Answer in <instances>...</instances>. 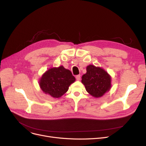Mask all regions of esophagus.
Listing matches in <instances>:
<instances>
[{"mask_svg":"<svg viewBox=\"0 0 146 146\" xmlns=\"http://www.w3.org/2000/svg\"><path fill=\"white\" fill-rule=\"evenodd\" d=\"M76 79H77V80H80V74H79V75H77L76 76Z\"/></svg>","mask_w":146,"mask_h":146,"instance_id":"esophagus-1","label":"esophagus"}]
</instances>
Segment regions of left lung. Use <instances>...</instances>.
Segmentation results:
<instances>
[{"label":"left lung","mask_w":146,"mask_h":146,"mask_svg":"<svg viewBox=\"0 0 146 146\" xmlns=\"http://www.w3.org/2000/svg\"><path fill=\"white\" fill-rule=\"evenodd\" d=\"M82 83L92 96L100 98L111 88V77L103 68L94 65L86 67V73L82 78Z\"/></svg>","instance_id":"obj_1"}]
</instances>
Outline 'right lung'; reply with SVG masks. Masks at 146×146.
I'll return each instance as SVG.
<instances>
[{
  "label": "right lung",
  "mask_w": 146,
  "mask_h": 146,
  "mask_svg": "<svg viewBox=\"0 0 146 146\" xmlns=\"http://www.w3.org/2000/svg\"><path fill=\"white\" fill-rule=\"evenodd\" d=\"M76 80L72 72L63 66L49 68L41 78L39 84L41 90L46 94L54 98H60Z\"/></svg>",
  "instance_id": "1"
}]
</instances>
